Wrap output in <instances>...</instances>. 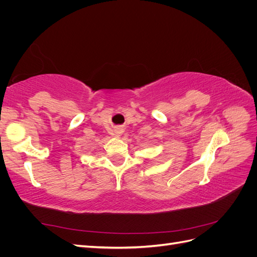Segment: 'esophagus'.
Returning a JSON list of instances; mask_svg holds the SVG:
<instances>
[{
  "mask_svg": "<svg viewBox=\"0 0 257 257\" xmlns=\"http://www.w3.org/2000/svg\"><path fill=\"white\" fill-rule=\"evenodd\" d=\"M122 132H123V131H122V128H121V127H116V128H114L112 135H113V136H115V137H119V136H121Z\"/></svg>",
  "mask_w": 257,
  "mask_h": 257,
  "instance_id": "esophagus-1",
  "label": "esophagus"
}]
</instances>
